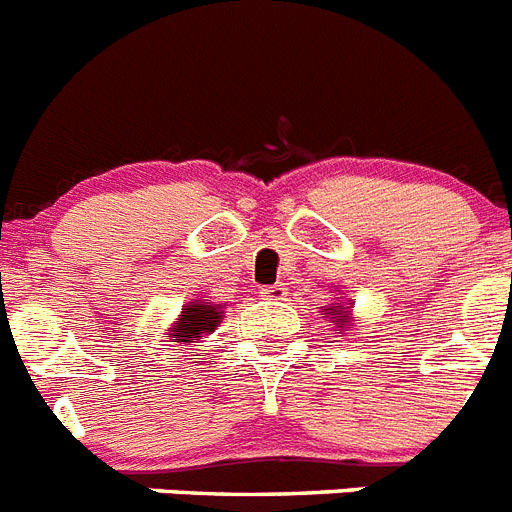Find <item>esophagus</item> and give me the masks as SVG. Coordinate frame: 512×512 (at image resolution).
<instances>
[{"label":"esophagus","mask_w":512,"mask_h":512,"mask_svg":"<svg viewBox=\"0 0 512 512\" xmlns=\"http://www.w3.org/2000/svg\"><path fill=\"white\" fill-rule=\"evenodd\" d=\"M261 298H264V300H285L287 298V287L285 285L261 287Z\"/></svg>","instance_id":"1"}]
</instances>
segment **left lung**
<instances>
[{
    "label": "left lung",
    "mask_w": 512,
    "mask_h": 512,
    "mask_svg": "<svg viewBox=\"0 0 512 512\" xmlns=\"http://www.w3.org/2000/svg\"><path fill=\"white\" fill-rule=\"evenodd\" d=\"M339 292V290H336ZM342 295V292H339ZM352 308H355V303L352 300H336L331 305H323L318 313H321L323 318H329L331 326H334L336 334H347V331H352V321H355V316H352Z\"/></svg>",
    "instance_id": "left-lung-1"
}]
</instances>
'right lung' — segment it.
Listing matches in <instances>:
<instances>
[{"mask_svg":"<svg viewBox=\"0 0 512 512\" xmlns=\"http://www.w3.org/2000/svg\"><path fill=\"white\" fill-rule=\"evenodd\" d=\"M222 305L212 303V300H194V303H186L178 313V318L170 323V329L165 334L170 336V342L181 344H194V342H202L204 336L212 334L222 321ZM196 347H202V344H196ZM199 357V355H194Z\"/></svg>","mask_w":512,"mask_h":512,"instance_id":"obj_1","label":"right lung"}]
</instances>
